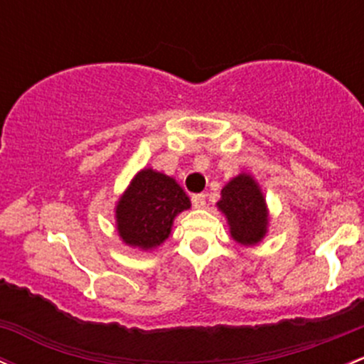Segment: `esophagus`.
I'll return each mask as SVG.
<instances>
[{"mask_svg": "<svg viewBox=\"0 0 364 364\" xmlns=\"http://www.w3.org/2000/svg\"><path fill=\"white\" fill-rule=\"evenodd\" d=\"M191 203H193L195 209H203L205 207V195L203 193H197L191 197Z\"/></svg>", "mask_w": 364, "mask_h": 364, "instance_id": "34e87169", "label": "esophagus"}]
</instances>
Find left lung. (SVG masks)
Returning <instances> with one entry per match:
<instances>
[{"label":"left lung","instance_id":"obj_1","mask_svg":"<svg viewBox=\"0 0 364 364\" xmlns=\"http://www.w3.org/2000/svg\"><path fill=\"white\" fill-rule=\"evenodd\" d=\"M219 209L225 213L231 237L243 245H252L264 237L267 214L264 197L250 176L240 174L221 191Z\"/></svg>","mask_w":364,"mask_h":364}]
</instances>
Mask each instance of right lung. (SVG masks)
Here are the masks:
<instances>
[{
    "label": "right lung",
    "instance_id": "1",
    "mask_svg": "<svg viewBox=\"0 0 364 364\" xmlns=\"http://www.w3.org/2000/svg\"><path fill=\"white\" fill-rule=\"evenodd\" d=\"M190 198L169 176L143 169L117 203V230L127 245L154 249L169 237L173 219Z\"/></svg>",
    "mask_w": 364,
    "mask_h": 364
}]
</instances>
